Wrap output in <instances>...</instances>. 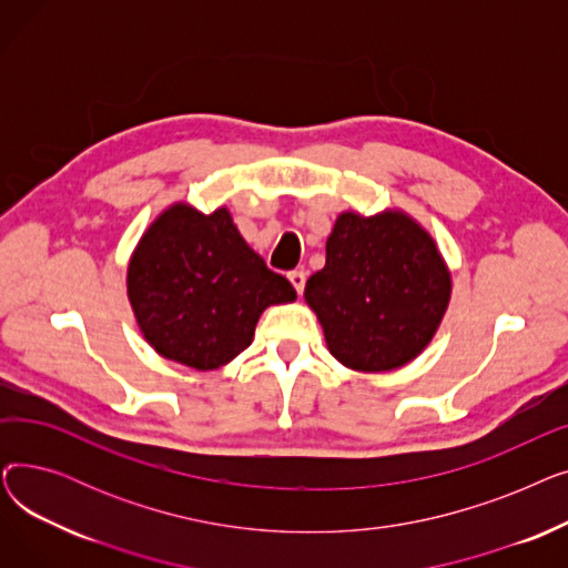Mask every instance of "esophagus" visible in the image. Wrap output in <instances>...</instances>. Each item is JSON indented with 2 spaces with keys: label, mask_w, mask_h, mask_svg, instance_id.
I'll return each mask as SVG.
<instances>
[{
  "label": "esophagus",
  "mask_w": 568,
  "mask_h": 568,
  "mask_svg": "<svg viewBox=\"0 0 568 568\" xmlns=\"http://www.w3.org/2000/svg\"><path fill=\"white\" fill-rule=\"evenodd\" d=\"M287 278H290V283L294 285L296 294L304 292V287H306V274H304V272H290Z\"/></svg>",
  "instance_id": "34e87169"
}]
</instances>
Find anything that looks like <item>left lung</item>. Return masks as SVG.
<instances>
[{"mask_svg":"<svg viewBox=\"0 0 568 568\" xmlns=\"http://www.w3.org/2000/svg\"><path fill=\"white\" fill-rule=\"evenodd\" d=\"M304 296L343 366L382 373L430 343L449 306L452 276L433 236L409 216L345 212Z\"/></svg>","mask_w":568,"mask_h":568,"instance_id":"obj_1","label":"left lung"}]
</instances>
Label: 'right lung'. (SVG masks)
<instances>
[{
  "label": "right lung",
  "instance_id": "right-lung-1",
  "mask_svg": "<svg viewBox=\"0 0 568 568\" xmlns=\"http://www.w3.org/2000/svg\"><path fill=\"white\" fill-rule=\"evenodd\" d=\"M129 300L165 359L214 371L251 345L266 306L294 302L296 292L244 242L227 209L204 216L174 204L140 239Z\"/></svg>",
  "mask_w": 568,
  "mask_h": 568
}]
</instances>
